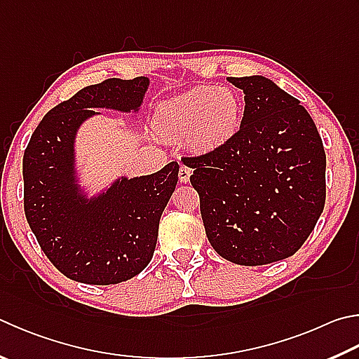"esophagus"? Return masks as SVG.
<instances>
[{
  "instance_id": "1",
  "label": "esophagus",
  "mask_w": 359,
  "mask_h": 359,
  "mask_svg": "<svg viewBox=\"0 0 359 359\" xmlns=\"http://www.w3.org/2000/svg\"><path fill=\"white\" fill-rule=\"evenodd\" d=\"M190 175H191V169L190 168L185 166V165H182L179 168V180L180 182H184V184H187V182H190Z\"/></svg>"
}]
</instances>
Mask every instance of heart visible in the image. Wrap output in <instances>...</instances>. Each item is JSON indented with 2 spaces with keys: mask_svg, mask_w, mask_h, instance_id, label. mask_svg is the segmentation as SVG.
Here are the masks:
<instances>
[{
  "mask_svg": "<svg viewBox=\"0 0 359 359\" xmlns=\"http://www.w3.org/2000/svg\"><path fill=\"white\" fill-rule=\"evenodd\" d=\"M243 99L231 86H201L160 105L155 126L174 138L190 136L198 152L224 147L238 133L243 121Z\"/></svg>",
  "mask_w": 359,
  "mask_h": 359,
  "instance_id": "1",
  "label": "heart"
}]
</instances>
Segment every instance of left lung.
Segmentation results:
<instances>
[{
  "instance_id": "8db88e82",
  "label": "left lung",
  "mask_w": 359,
  "mask_h": 359,
  "mask_svg": "<svg viewBox=\"0 0 359 359\" xmlns=\"http://www.w3.org/2000/svg\"><path fill=\"white\" fill-rule=\"evenodd\" d=\"M227 81L245 94L238 133L218 151L182 161L193 168L213 250L238 265L278 262L302 248L323 212V142L299 100L269 78Z\"/></svg>"
}]
</instances>
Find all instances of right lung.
<instances>
[{
  "instance_id": "add662e5",
  "label": "right lung",
  "mask_w": 359,
  "mask_h": 359,
  "mask_svg": "<svg viewBox=\"0 0 359 359\" xmlns=\"http://www.w3.org/2000/svg\"><path fill=\"white\" fill-rule=\"evenodd\" d=\"M149 78H108L88 86L45 114L23 155L26 221L64 276L109 285L133 278L154 256L158 224L177 185L179 165L121 177L97 196L80 190L75 136L94 108L138 113Z\"/></svg>"
}]
</instances>
